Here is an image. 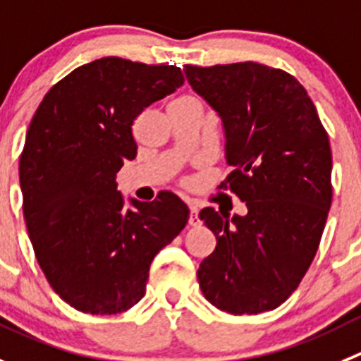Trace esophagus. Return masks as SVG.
<instances>
[{
	"mask_svg": "<svg viewBox=\"0 0 361 361\" xmlns=\"http://www.w3.org/2000/svg\"><path fill=\"white\" fill-rule=\"evenodd\" d=\"M188 224H190V226H200L201 224L196 207H190V214H188Z\"/></svg>",
	"mask_w": 361,
	"mask_h": 361,
	"instance_id": "obj_1",
	"label": "esophagus"
}]
</instances>
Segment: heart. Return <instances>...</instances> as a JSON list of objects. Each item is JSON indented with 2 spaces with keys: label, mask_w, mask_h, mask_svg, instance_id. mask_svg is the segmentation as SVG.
<instances>
[{
  "label": "heart",
  "mask_w": 361,
  "mask_h": 361,
  "mask_svg": "<svg viewBox=\"0 0 361 361\" xmlns=\"http://www.w3.org/2000/svg\"><path fill=\"white\" fill-rule=\"evenodd\" d=\"M173 104H201V101L194 94H181L173 101Z\"/></svg>",
  "instance_id": "obj_1"
}]
</instances>
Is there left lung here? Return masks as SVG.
Listing matches in <instances>:
<instances>
[{
  "label": "left lung",
  "instance_id": "obj_1",
  "mask_svg": "<svg viewBox=\"0 0 361 361\" xmlns=\"http://www.w3.org/2000/svg\"><path fill=\"white\" fill-rule=\"evenodd\" d=\"M192 89L221 116L231 173L219 188L247 214L203 208L217 238L197 281L222 312L257 315L299 287L319 249L333 200L331 147L305 87L257 62L185 66Z\"/></svg>",
  "mask_w": 361,
  "mask_h": 361
}]
</instances>
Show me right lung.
I'll use <instances>...</instances> for the list:
<instances>
[{
    "mask_svg": "<svg viewBox=\"0 0 361 361\" xmlns=\"http://www.w3.org/2000/svg\"><path fill=\"white\" fill-rule=\"evenodd\" d=\"M183 82L176 66L104 56L55 83L30 123L19 160L26 228L46 279L78 312L137 305L153 258L187 224L173 192L128 210L116 183L137 157L135 119Z\"/></svg>",
    "mask_w": 361,
    "mask_h": 361,
    "instance_id": "add662e5",
    "label": "right lung"
}]
</instances>
